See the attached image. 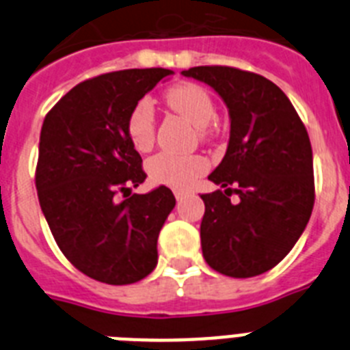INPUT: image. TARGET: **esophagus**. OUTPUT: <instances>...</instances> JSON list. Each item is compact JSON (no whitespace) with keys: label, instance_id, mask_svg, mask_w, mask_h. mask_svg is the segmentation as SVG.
I'll list each match as a JSON object with an SVG mask.
<instances>
[{"label":"esophagus","instance_id":"34e87169","mask_svg":"<svg viewBox=\"0 0 350 350\" xmlns=\"http://www.w3.org/2000/svg\"><path fill=\"white\" fill-rule=\"evenodd\" d=\"M175 198H177V202H180L182 198H184V193L182 191H175Z\"/></svg>","mask_w":350,"mask_h":350}]
</instances>
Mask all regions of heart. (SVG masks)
<instances>
[{"label":"heart","instance_id":"b5f03b06","mask_svg":"<svg viewBox=\"0 0 350 350\" xmlns=\"http://www.w3.org/2000/svg\"><path fill=\"white\" fill-rule=\"evenodd\" d=\"M165 100L172 110L196 126L203 140L212 135L208 122H212L215 117V105L205 88L194 82L175 83L165 92ZM126 135L138 152H147L152 148L156 138V119L152 101L148 98L138 100L129 110L126 119ZM208 168V159L200 154L178 156L159 152L147 161V173L150 180L178 191L189 189L194 180L205 175Z\"/></svg>","mask_w":350,"mask_h":350}]
</instances>
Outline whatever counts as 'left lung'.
<instances>
[{
	"instance_id": "left-lung-1",
	"label": "left lung",
	"mask_w": 350,
	"mask_h": 350,
	"mask_svg": "<svg viewBox=\"0 0 350 350\" xmlns=\"http://www.w3.org/2000/svg\"><path fill=\"white\" fill-rule=\"evenodd\" d=\"M230 110V144L202 194L203 258L234 279L271 270L301 237L314 208L310 138L289 98L271 80L231 66H194ZM237 194V200L230 196Z\"/></svg>"
}]
</instances>
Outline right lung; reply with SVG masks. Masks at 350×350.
<instances>
[{
    "instance_id": "right-lung-1",
    "label": "right lung",
    "mask_w": 350,
    "mask_h": 350,
    "mask_svg": "<svg viewBox=\"0 0 350 350\" xmlns=\"http://www.w3.org/2000/svg\"><path fill=\"white\" fill-rule=\"evenodd\" d=\"M170 75L165 68H135L92 77L43 120L35 175L40 206L68 261L100 282H138L157 265V237L175 196L166 185L129 196L147 175L126 119Z\"/></svg>"
}]
</instances>
